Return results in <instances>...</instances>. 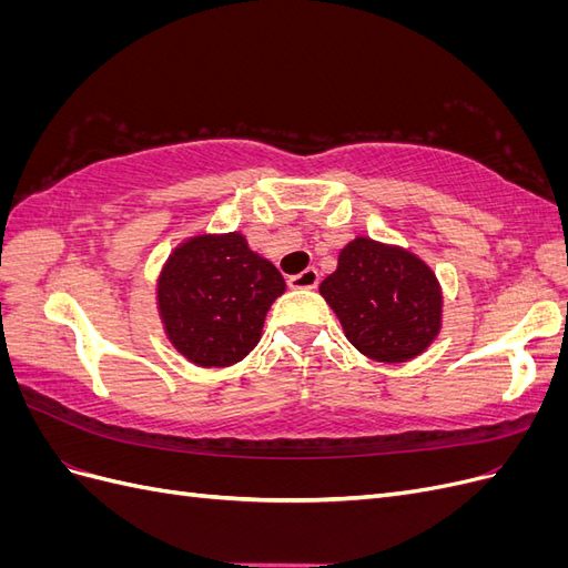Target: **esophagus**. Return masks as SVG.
<instances>
[{
    "mask_svg": "<svg viewBox=\"0 0 568 568\" xmlns=\"http://www.w3.org/2000/svg\"><path fill=\"white\" fill-rule=\"evenodd\" d=\"M286 284L291 288H315L320 284V272L315 267H307L298 274H291V277L286 280Z\"/></svg>",
    "mask_w": 568,
    "mask_h": 568,
    "instance_id": "34e87169",
    "label": "esophagus"
}]
</instances>
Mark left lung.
Wrapping results in <instances>:
<instances>
[{"label": "left lung", "instance_id": "1", "mask_svg": "<svg viewBox=\"0 0 568 568\" xmlns=\"http://www.w3.org/2000/svg\"><path fill=\"white\" fill-rule=\"evenodd\" d=\"M353 346L379 363H405L440 326L436 277L415 255L359 236L320 284Z\"/></svg>", "mask_w": 568, "mask_h": 568}]
</instances>
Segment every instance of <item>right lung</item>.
<instances>
[{"mask_svg": "<svg viewBox=\"0 0 568 568\" xmlns=\"http://www.w3.org/2000/svg\"><path fill=\"white\" fill-rule=\"evenodd\" d=\"M284 280L242 234L199 236L180 246L161 274L159 307L173 346L201 367H227L261 338Z\"/></svg>", "mask_w": 568, "mask_h": 568, "instance_id": "right-lung-1", "label": "right lung"}]
</instances>
